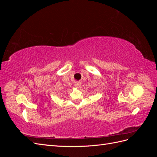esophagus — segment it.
Returning <instances> with one entry per match:
<instances>
[{
  "mask_svg": "<svg viewBox=\"0 0 157 157\" xmlns=\"http://www.w3.org/2000/svg\"><path fill=\"white\" fill-rule=\"evenodd\" d=\"M80 86H81V83H80V82H77L75 83V86L76 88H80Z\"/></svg>",
  "mask_w": 157,
  "mask_h": 157,
  "instance_id": "34e87169",
  "label": "esophagus"
}]
</instances>
